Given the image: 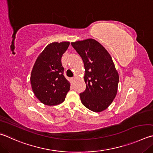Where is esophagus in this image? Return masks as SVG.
Returning a JSON list of instances; mask_svg holds the SVG:
<instances>
[{
  "label": "esophagus",
  "instance_id": "obj_1",
  "mask_svg": "<svg viewBox=\"0 0 153 153\" xmlns=\"http://www.w3.org/2000/svg\"><path fill=\"white\" fill-rule=\"evenodd\" d=\"M71 79V81H73V82H74L75 81V80H76V77H72V78Z\"/></svg>",
  "mask_w": 153,
  "mask_h": 153
}]
</instances>
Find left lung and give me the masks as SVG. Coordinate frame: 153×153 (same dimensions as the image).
<instances>
[{
    "label": "left lung",
    "instance_id": "left-lung-1",
    "mask_svg": "<svg viewBox=\"0 0 153 153\" xmlns=\"http://www.w3.org/2000/svg\"><path fill=\"white\" fill-rule=\"evenodd\" d=\"M84 62L86 89L80 94L82 103L93 112L107 109L118 91V73L112 57L98 41L87 39L71 43Z\"/></svg>",
    "mask_w": 153,
    "mask_h": 153
}]
</instances>
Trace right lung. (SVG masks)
Masks as SVG:
<instances>
[{"label":"right lung","instance_id":"add662e5","mask_svg":"<svg viewBox=\"0 0 153 153\" xmlns=\"http://www.w3.org/2000/svg\"><path fill=\"white\" fill-rule=\"evenodd\" d=\"M69 41L53 42L39 55L30 74L33 93L41 103L58 105L65 100L70 83L63 76L62 57L69 45Z\"/></svg>","mask_w":153,"mask_h":153}]
</instances>
